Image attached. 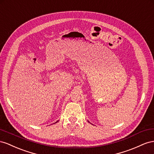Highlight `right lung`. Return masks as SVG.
Here are the masks:
<instances>
[{
  "instance_id": "add662e5",
  "label": "right lung",
  "mask_w": 154,
  "mask_h": 154,
  "mask_svg": "<svg viewBox=\"0 0 154 154\" xmlns=\"http://www.w3.org/2000/svg\"><path fill=\"white\" fill-rule=\"evenodd\" d=\"M58 122V121H57V122Z\"/></svg>"
}]
</instances>
